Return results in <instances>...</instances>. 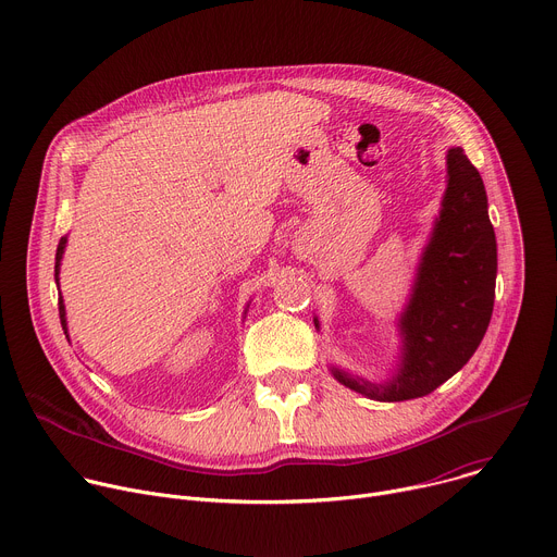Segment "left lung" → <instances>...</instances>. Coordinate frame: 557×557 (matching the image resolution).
<instances>
[{
    "label": "left lung",
    "mask_w": 557,
    "mask_h": 557,
    "mask_svg": "<svg viewBox=\"0 0 557 557\" xmlns=\"http://www.w3.org/2000/svg\"><path fill=\"white\" fill-rule=\"evenodd\" d=\"M447 191L425 249L414 295L401 317L406 352L387 385L335 376L374 401H408L434 392L481 346L496 297V233L483 178L462 147L447 151Z\"/></svg>",
    "instance_id": "obj_1"
}]
</instances>
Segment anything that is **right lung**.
Wrapping results in <instances>:
<instances>
[{
	"mask_svg": "<svg viewBox=\"0 0 557 557\" xmlns=\"http://www.w3.org/2000/svg\"><path fill=\"white\" fill-rule=\"evenodd\" d=\"M63 247H65V237H61L59 240V247H57V258H54V271L59 273V262H61V256H63ZM59 317H61V326L65 331V308H63V299L59 297Z\"/></svg>",
	"mask_w": 557,
	"mask_h": 557,
	"instance_id": "add662e5",
	"label": "right lung"
}]
</instances>
